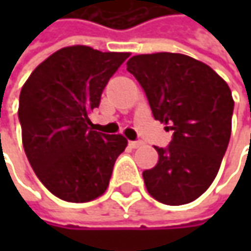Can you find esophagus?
<instances>
[{
	"label": "esophagus",
	"instance_id": "1",
	"mask_svg": "<svg viewBox=\"0 0 251 251\" xmlns=\"http://www.w3.org/2000/svg\"><path fill=\"white\" fill-rule=\"evenodd\" d=\"M142 144H144L142 141H130V142H129V145H130L132 148H139Z\"/></svg>",
	"mask_w": 251,
	"mask_h": 251
}]
</instances>
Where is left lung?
<instances>
[{
    "mask_svg": "<svg viewBox=\"0 0 251 251\" xmlns=\"http://www.w3.org/2000/svg\"><path fill=\"white\" fill-rule=\"evenodd\" d=\"M126 70L144 88L154 119L173 130L158 163L142 173L148 193L166 205H184L212 184L229 136L234 100L226 81L183 53L132 56Z\"/></svg>",
    "mask_w": 251,
    "mask_h": 251,
    "instance_id": "8db88e82",
    "label": "left lung"
}]
</instances>
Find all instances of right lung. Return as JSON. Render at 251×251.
Returning a JSON list of instances; mask_svg holds the SVG:
<instances>
[{"label":"right lung","instance_id":"obj_1","mask_svg":"<svg viewBox=\"0 0 251 251\" xmlns=\"http://www.w3.org/2000/svg\"><path fill=\"white\" fill-rule=\"evenodd\" d=\"M129 55L67 46L37 65L22 88L19 119L27 160L62 201L82 203L101 196L125 151L124 135L93 130L88 115Z\"/></svg>","mask_w":251,"mask_h":251}]
</instances>
